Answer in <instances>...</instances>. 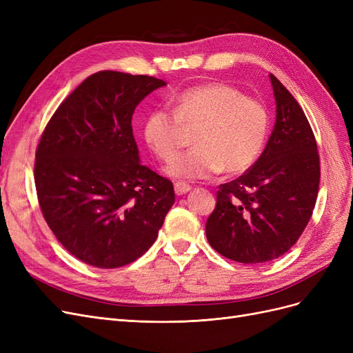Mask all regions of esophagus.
<instances>
[{"label":"esophagus","mask_w":353,"mask_h":353,"mask_svg":"<svg viewBox=\"0 0 353 353\" xmlns=\"http://www.w3.org/2000/svg\"><path fill=\"white\" fill-rule=\"evenodd\" d=\"M191 190V185L190 184H185V183H175V193L176 196H183V194H187L188 191Z\"/></svg>","instance_id":"obj_1"}]
</instances>
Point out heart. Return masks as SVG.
<instances>
[{
	"label": "heart",
	"mask_w": 353,
	"mask_h": 353,
	"mask_svg": "<svg viewBox=\"0 0 353 353\" xmlns=\"http://www.w3.org/2000/svg\"><path fill=\"white\" fill-rule=\"evenodd\" d=\"M199 126L196 147L172 160L168 174L179 179H206L227 169L248 170L263 150L270 132L265 105L223 82L188 88L178 95L175 112L156 109L144 122V140L150 150L169 162L183 143V128Z\"/></svg>",
	"instance_id": "1"
}]
</instances>
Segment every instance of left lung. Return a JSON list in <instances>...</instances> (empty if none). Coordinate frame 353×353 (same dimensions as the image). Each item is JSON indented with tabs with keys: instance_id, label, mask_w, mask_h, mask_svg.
I'll list each match as a JSON object with an SVG mask.
<instances>
[{
	"instance_id": "obj_1",
	"label": "left lung",
	"mask_w": 353,
	"mask_h": 353,
	"mask_svg": "<svg viewBox=\"0 0 353 353\" xmlns=\"http://www.w3.org/2000/svg\"><path fill=\"white\" fill-rule=\"evenodd\" d=\"M276 121L263 153L237 179L221 184L206 222L209 244L225 258L261 265L302 236L316 203L319 154L301 105L270 74Z\"/></svg>"
}]
</instances>
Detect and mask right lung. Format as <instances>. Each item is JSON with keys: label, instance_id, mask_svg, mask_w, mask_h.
I'll list each match as a JSON object with an SVG mask.
<instances>
[{"label": "right lung", "instance_id": "1", "mask_svg": "<svg viewBox=\"0 0 353 353\" xmlns=\"http://www.w3.org/2000/svg\"><path fill=\"white\" fill-rule=\"evenodd\" d=\"M166 82L91 74L51 116L35 153V187L50 230L74 258L121 268L152 248L175 201L169 179L140 163L132 114Z\"/></svg>", "mask_w": 353, "mask_h": 353}]
</instances>
